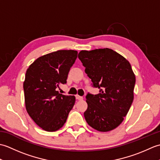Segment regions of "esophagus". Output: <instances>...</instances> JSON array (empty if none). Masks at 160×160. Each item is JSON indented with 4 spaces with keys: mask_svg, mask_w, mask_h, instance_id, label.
<instances>
[{
    "mask_svg": "<svg viewBox=\"0 0 160 160\" xmlns=\"http://www.w3.org/2000/svg\"><path fill=\"white\" fill-rule=\"evenodd\" d=\"M76 99H77L78 100H82L83 99V98H82V96H78V95H76Z\"/></svg>",
    "mask_w": 160,
    "mask_h": 160,
    "instance_id": "34e87169",
    "label": "esophagus"
}]
</instances>
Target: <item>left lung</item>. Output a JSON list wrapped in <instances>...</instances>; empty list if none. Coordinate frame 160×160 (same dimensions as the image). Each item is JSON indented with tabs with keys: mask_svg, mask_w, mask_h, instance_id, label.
I'll use <instances>...</instances> for the list:
<instances>
[{
	"mask_svg": "<svg viewBox=\"0 0 160 160\" xmlns=\"http://www.w3.org/2000/svg\"><path fill=\"white\" fill-rule=\"evenodd\" d=\"M78 58L93 87L100 93H88L84 113L90 127L101 132L118 127L127 115L133 101L135 76L128 61L108 48L81 51Z\"/></svg>",
	"mask_w": 160,
	"mask_h": 160,
	"instance_id": "8db88e82",
	"label": "left lung"
}]
</instances>
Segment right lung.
Masks as SVG:
<instances>
[{"label": "right lung", "instance_id": "right-lung-1", "mask_svg": "<svg viewBox=\"0 0 160 160\" xmlns=\"http://www.w3.org/2000/svg\"><path fill=\"white\" fill-rule=\"evenodd\" d=\"M77 55V51L58 50L38 58L26 71L23 83L26 110L46 131L62 127L75 104L74 96L59 93L57 88L67 83Z\"/></svg>", "mask_w": 160, "mask_h": 160}]
</instances>
